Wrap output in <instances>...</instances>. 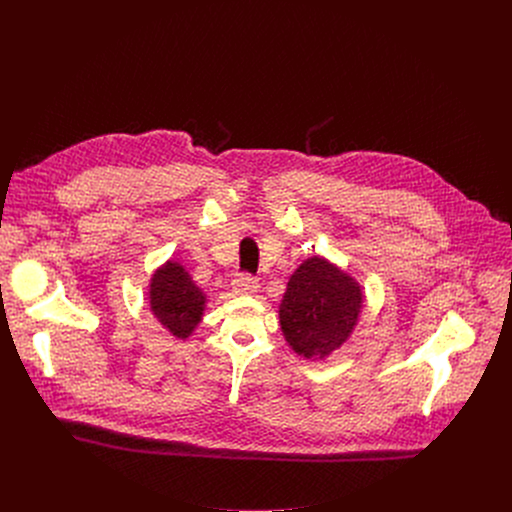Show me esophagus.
<instances>
[{
	"label": "esophagus",
	"mask_w": 512,
	"mask_h": 512,
	"mask_svg": "<svg viewBox=\"0 0 512 512\" xmlns=\"http://www.w3.org/2000/svg\"><path fill=\"white\" fill-rule=\"evenodd\" d=\"M257 287H259V281L251 273H239L233 279V289L237 291V294H251V291H255Z\"/></svg>",
	"instance_id": "esophagus-1"
}]
</instances>
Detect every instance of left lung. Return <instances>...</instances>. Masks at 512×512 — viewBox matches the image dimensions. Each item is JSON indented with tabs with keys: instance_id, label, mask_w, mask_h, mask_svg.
<instances>
[{
	"instance_id": "obj_1",
	"label": "left lung",
	"mask_w": 512,
	"mask_h": 512,
	"mask_svg": "<svg viewBox=\"0 0 512 512\" xmlns=\"http://www.w3.org/2000/svg\"><path fill=\"white\" fill-rule=\"evenodd\" d=\"M362 308L360 285L320 257L289 277L279 306L281 332L306 358H324L352 332Z\"/></svg>"
}]
</instances>
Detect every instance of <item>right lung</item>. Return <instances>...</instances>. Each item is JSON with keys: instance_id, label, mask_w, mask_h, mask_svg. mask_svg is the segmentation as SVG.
<instances>
[{"instance_id": "add662e5", "label": "right lung", "mask_w": 512, "mask_h": 512, "mask_svg": "<svg viewBox=\"0 0 512 512\" xmlns=\"http://www.w3.org/2000/svg\"><path fill=\"white\" fill-rule=\"evenodd\" d=\"M204 294L182 265L168 261L150 283V306L160 324L176 338H188L204 312Z\"/></svg>"}]
</instances>
